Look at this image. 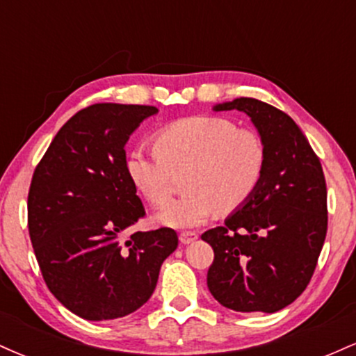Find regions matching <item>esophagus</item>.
<instances>
[{
    "label": "esophagus",
    "instance_id": "1",
    "mask_svg": "<svg viewBox=\"0 0 356 356\" xmlns=\"http://www.w3.org/2000/svg\"><path fill=\"white\" fill-rule=\"evenodd\" d=\"M197 238H199V236L195 234V232H191V231H184V232H181V234H179V241H181L182 244L194 243V241Z\"/></svg>",
    "mask_w": 356,
    "mask_h": 356
}]
</instances>
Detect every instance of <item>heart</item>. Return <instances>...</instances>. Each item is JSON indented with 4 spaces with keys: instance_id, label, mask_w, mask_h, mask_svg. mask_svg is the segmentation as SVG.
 Here are the masks:
<instances>
[{
    "instance_id": "obj_1",
    "label": "heart",
    "mask_w": 356,
    "mask_h": 356,
    "mask_svg": "<svg viewBox=\"0 0 356 356\" xmlns=\"http://www.w3.org/2000/svg\"><path fill=\"white\" fill-rule=\"evenodd\" d=\"M184 167L189 192L155 216L175 229L197 227L219 209L229 212L246 204L263 179L266 149L257 134L229 118L195 115L162 127L154 149L136 147L125 155L130 182L157 207L172 195V169Z\"/></svg>"
}]
</instances>
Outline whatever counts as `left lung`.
<instances>
[{
  "label": "left lung",
  "mask_w": 356,
  "mask_h": 356,
  "mask_svg": "<svg viewBox=\"0 0 356 356\" xmlns=\"http://www.w3.org/2000/svg\"><path fill=\"white\" fill-rule=\"evenodd\" d=\"M212 110H239L251 118L266 149V167L251 199L224 226L201 236L214 249L207 288L234 312H280L305 291L325 243L320 159L295 120L273 105L241 97Z\"/></svg>",
  "instance_id": "left-lung-1"
}]
</instances>
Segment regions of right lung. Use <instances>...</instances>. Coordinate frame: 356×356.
I'll list each match as a JSON object with an SVG mask.
<instances>
[{
  "label": "right lung",
  "mask_w": 356,
  "mask_h": 356,
  "mask_svg": "<svg viewBox=\"0 0 356 356\" xmlns=\"http://www.w3.org/2000/svg\"><path fill=\"white\" fill-rule=\"evenodd\" d=\"M150 105L95 104L58 130L35 169L28 229L53 296L88 321L115 320L152 296L174 229L124 232L145 214L125 170V144Z\"/></svg>",
  "instance_id": "add662e5"
}]
</instances>
